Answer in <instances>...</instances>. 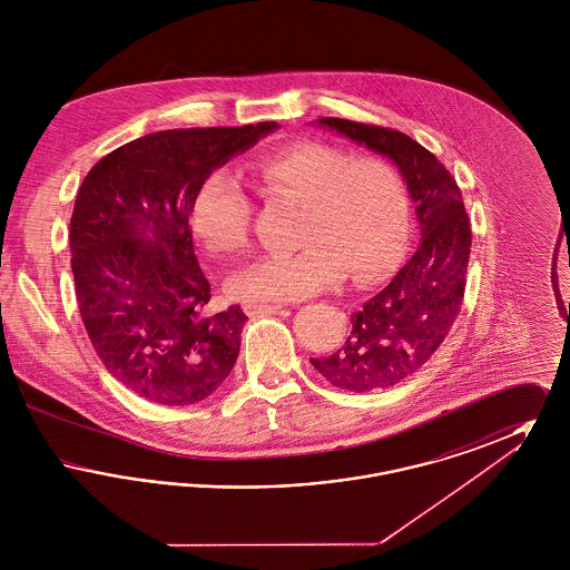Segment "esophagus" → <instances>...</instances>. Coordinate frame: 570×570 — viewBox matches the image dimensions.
I'll return each instance as SVG.
<instances>
[{
  "label": "esophagus",
  "mask_w": 570,
  "mask_h": 570,
  "mask_svg": "<svg viewBox=\"0 0 570 570\" xmlns=\"http://www.w3.org/2000/svg\"><path fill=\"white\" fill-rule=\"evenodd\" d=\"M277 309H282L279 303H244V312L247 316L267 314V312H277Z\"/></svg>",
  "instance_id": "34e87169"
}]
</instances>
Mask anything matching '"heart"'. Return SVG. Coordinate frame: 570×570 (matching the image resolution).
I'll use <instances>...</instances> for the list:
<instances>
[{"mask_svg": "<svg viewBox=\"0 0 570 570\" xmlns=\"http://www.w3.org/2000/svg\"><path fill=\"white\" fill-rule=\"evenodd\" d=\"M269 200L297 205L293 254H269L228 277V295L242 301H297L337 286L374 284L397 267L410 233L406 186L380 158L301 142L252 164ZM252 203L228 170L212 173L194 194L190 226L212 254L247 244Z\"/></svg>", "mask_w": 570, "mask_h": 570, "instance_id": "obj_1", "label": "heart"}]
</instances>
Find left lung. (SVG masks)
Masks as SVG:
<instances>
[{
    "label": "left lung",
    "instance_id": "obj_1",
    "mask_svg": "<svg viewBox=\"0 0 570 570\" xmlns=\"http://www.w3.org/2000/svg\"><path fill=\"white\" fill-rule=\"evenodd\" d=\"M318 124L386 156L406 181L421 244L395 277L353 314L335 353L309 358L333 386L365 393L416 374L460 316L472 230L460 188L432 151L391 128L323 117Z\"/></svg>",
    "mask_w": 570,
    "mask_h": 570
}]
</instances>
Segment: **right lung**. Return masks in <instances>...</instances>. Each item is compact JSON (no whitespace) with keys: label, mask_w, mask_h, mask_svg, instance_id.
<instances>
[{"label":"right lung","mask_w":570,"mask_h":570,"mask_svg":"<svg viewBox=\"0 0 570 570\" xmlns=\"http://www.w3.org/2000/svg\"><path fill=\"white\" fill-rule=\"evenodd\" d=\"M275 128L140 136L82 179L70 217L82 325L109 374L154 404L203 402L235 367L247 316L239 305L205 314L212 286L194 254L191 198Z\"/></svg>","instance_id":"1"}]
</instances>
